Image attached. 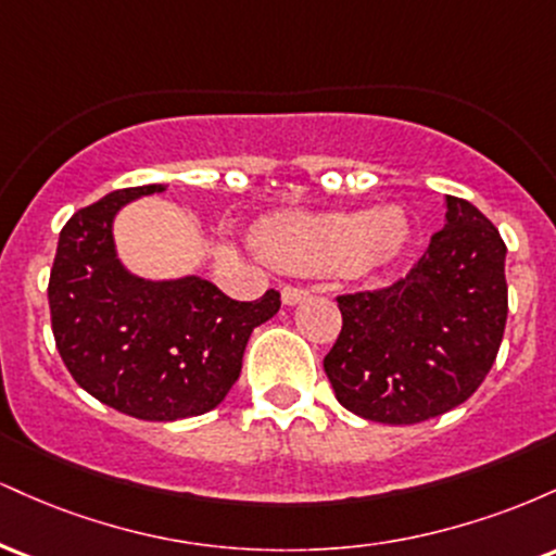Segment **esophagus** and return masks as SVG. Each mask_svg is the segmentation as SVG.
<instances>
[{
  "mask_svg": "<svg viewBox=\"0 0 556 556\" xmlns=\"http://www.w3.org/2000/svg\"><path fill=\"white\" fill-rule=\"evenodd\" d=\"M311 292L308 290H303V287H282V303L285 305H298V303H303L305 298H308Z\"/></svg>",
  "mask_w": 556,
  "mask_h": 556,
  "instance_id": "1",
  "label": "esophagus"
}]
</instances>
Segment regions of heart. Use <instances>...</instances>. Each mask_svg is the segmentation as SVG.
<instances>
[{
    "label": "heart",
    "mask_w": 556,
    "mask_h": 556,
    "mask_svg": "<svg viewBox=\"0 0 556 556\" xmlns=\"http://www.w3.org/2000/svg\"><path fill=\"white\" fill-rule=\"evenodd\" d=\"M407 222L397 208L274 216L258 227L271 264L295 274H371L400 256Z\"/></svg>",
    "instance_id": "1"
}]
</instances>
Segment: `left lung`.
Wrapping results in <instances>:
<instances>
[{
    "label": "left lung",
    "instance_id": "obj_1",
    "mask_svg": "<svg viewBox=\"0 0 556 556\" xmlns=\"http://www.w3.org/2000/svg\"><path fill=\"white\" fill-rule=\"evenodd\" d=\"M444 227L392 287L337 298L342 331L324 358L342 407L407 426L463 405L486 379L507 324V245L473 203L444 198Z\"/></svg>",
    "mask_w": 556,
    "mask_h": 556
}]
</instances>
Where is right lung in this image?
Returning a JSON list of instances; mask_svg holds the SVG:
<instances>
[{
	"mask_svg": "<svg viewBox=\"0 0 556 556\" xmlns=\"http://www.w3.org/2000/svg\"><path fill=\"white\" fill-rule=\"evenodd\" d=\"M164 185L114 190L62 227L49 277L52 331L73 379L114 410L180 420L214 410L238 381L253 329L279 311V292L227 298L198 274L146 279L119 261L114 219Z\"/></svg>",
	"mask_w": 556,
	"mask_h": 556,
	"instance_id": "1",
	"label": "right lung"
}]
</instances>
